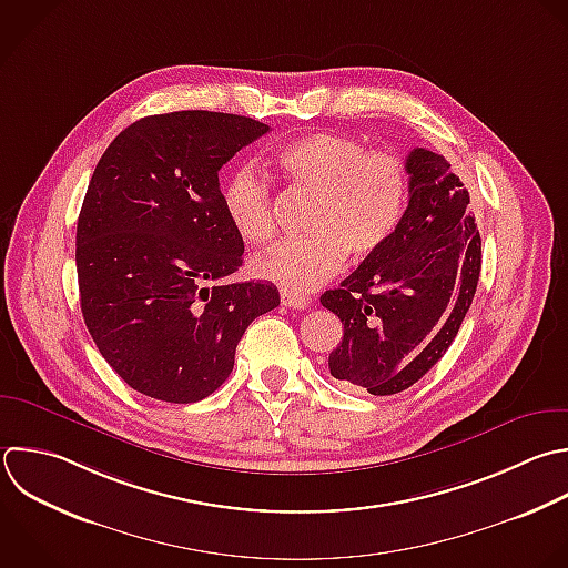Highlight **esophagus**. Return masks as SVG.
I'll return each instance as SVG.
<instances>
[{
  "instance_id": "obj_1",
  "label": "esophagus",
  "mask_w": 568,
  "mask_h": 568,
  "mask_svg": "<svg viewBox=\"0 0 568 568\" xmlns=\"http://www.w3.org/2000/svg\"><path fill=\"white\" fill-rule=\"evenodd\" d=\"M311 300L306 295H300V293H291V291H282V306H288V308H297V311H304L308 308Z\"/></svg>"
}]
</instances>
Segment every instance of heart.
Returning a JSON list of instances; mask_svg holds the SVG:
<instances>
[{"mask_svg":"<svg viewBox=\"0 0 568 568\" xmlns=\"http://www.w3.org/2000/svg\"><path fill=\"white\" fill-rule=\"evenodd\" d=\"M268 162L291 184L317 193V206L306 224L311 235L277 242L253 260L251 268L264 282L291 293L317 288L346 257L359 264L377 255L402 222L408 175L388 151H366L339 133H311L280 146ZM222 204L244 242L273 237V191L264 173L237 169L222 189Z\"/></svg>","mask_w":568,"mask_h":568,"instance_id":"obj_1","label":"heart"}]
</instances>
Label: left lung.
<instances>
[{"label": "left lung", "instance_id": "left-lung-1", "mask_svg": "<svg viewBox=\"0 0 568 568\" xmlns=\"http://www.w3.org/2000/svg\"><path fill=\"white\" fill-rule=\"evenodd\" d=\"M406 173L408 206L388 244L320 297L344 324L331 375L371 395L406 390L444 357L481 268L470 197L450 164L413 149Z\"/></svg>", "mask_w": 568, "mask_h": 568}]
</instances>
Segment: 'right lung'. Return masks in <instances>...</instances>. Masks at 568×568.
Returning <instances> with one entry per match:
<instances>
[{
	"label": "right lung",
	"instance_id": "add662e5",
	"mask_svg": "<svg viewBox=\"0 0 568 568\" xmlns=\"http://www.w3.org/2000/svg\"><path fill=\"white\" fill-rule=\"evenodd\" d=\"M268 126L229 113L142 118L104 151L78 220V282L102 357L138 393L209 397L231 375L248 324L280 306L266 282H222L242 266L220 169Z\"/></svg>",
	"mask_w": 568,
	"mask_h": 568
}]
</instances>
